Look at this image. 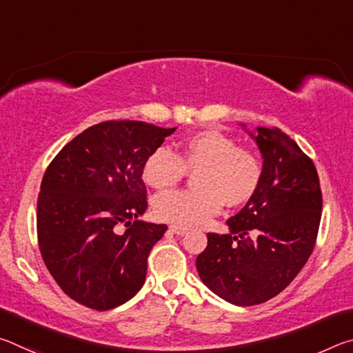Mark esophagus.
<instances>
[{"label": "esophagus", "instance_id": "34e87169", "mask_svg": "<svg viewBox=\"0 0 353 353\" xmlns=\"http://www.w3.org/2000/svg\"><path fill=\"white\" fill-rule=\"evenodd\" d=\"M170 232H172L174 235H185L188 232L187 227H182V225H176V224H171L170 225Z\"/></svg>", "mask_w": 353, "mask_h": 353}]
</instances>
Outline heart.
<instances>
[{
  "instance_id": "b5f03b06",
  "label": "heart",
  "mask_w": 353,
  "mask_h": 353,
  "mask_svg": "<svg viewBox=\"0 0 353 353\" xmlns=\"http://www.w3.org/2000/svg\"><path fill=\"white\" fill-rule=\"evenodd\" d=\"M194 174L193 190H174L154 199L160 219L177 225H198L223 204L240 207L254 198L263 179V162L254 149L238 146L218 130H201L185 139L177 152L159 148L143 165V181L155 190L174 187Z\"/></svg>"
}]
</instances>
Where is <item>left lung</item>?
Instances as JSON below:
<instances>
[{
	"label": "left lung",
	"instance_id": "8db88e82",
	"mask_svg": "<svg viewBox=\"0 0 353 353\" xmlns=\"http://www.w3.org/2000/svg\"><path fill=\"white\" fill-rule=\"evenodd\" d=\"M263 179L230 234H208L196 259L199 277L214 294L240 307L259 305L288 286L312 255L322 193L313 160L279 128H259Z\"/></svg>",
	"mask_w": 353,
	"mask_h": 353
}]
</instances>
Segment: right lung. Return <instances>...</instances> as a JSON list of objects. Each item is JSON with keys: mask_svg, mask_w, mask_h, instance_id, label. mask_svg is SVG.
I'll return each instance as SVG.
<instances>
[{"mask_svg": "<svg viewBox=\"0 0 353 353\" xmlns=\"http://www.w3.org/2000/svg\"><path fill=\"white\" fill-rule=\"evenodd\" d=\"M174 130L104 121L74 137L48 165L37 199L40 254L81 305L105 312L145 283L149 252L168 227L137 219L148 208L143 165Z\"/></svg>", "mask_w": 353, "mask_h": 353, "instance_id": "1", "label": "right lung"}]
</instances>
